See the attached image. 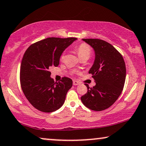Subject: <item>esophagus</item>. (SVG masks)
Wrapping results in <instances>:
<instances>
[{
	"instance_id": "34e87169",
	"label": "esophagus",
	"mask_w": 146,
	"mask_h": 146,
	"mask_svg": "<svg viewBox=\"0 0 146 146\" xmlns=\"http://www.w3.org/2000/svg\"><path fill=\"white\" fill-rule=\"evenodd\" d=\"M80 83L78 81H76V80H73V84L74 86H76V85H79Z\"/></svg>"
}]
</instances>
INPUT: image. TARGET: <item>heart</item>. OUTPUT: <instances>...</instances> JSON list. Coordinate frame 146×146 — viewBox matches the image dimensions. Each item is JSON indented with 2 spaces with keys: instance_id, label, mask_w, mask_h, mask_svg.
I'll list each match as a JSON object with an SVG mask.
<instances>
[{
  "instance_id": "b5f03b06",
  "label": "heart",
  "mask_w": 146,
  "mask_h": 146,
  "mask_svg": "<svg viewBox=\"0 0 146 146\" xmlns=\"http://www.w3.org/2000/svg\"><path fill=\"white\" fill-rule=\"evenodd\" d=\"M76 50L78 55L80 59L84 58H89L92 54V48L88 44L86 43H82L80 44H79L76 48ZM64 58L65 52H64L61 54L60 59L62 60L64 59Z\"/></svg>"
}]
</instances>
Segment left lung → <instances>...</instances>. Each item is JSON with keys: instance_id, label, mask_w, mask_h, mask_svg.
Segmentation results:
<instances>
[{"instance_id": "left-lung-1", "label": "left lung", "mask_w": 146, "mask_h": 146, "mask_svg": "<svg viewBox=\"0 0 146 146\" xmlns=\"http://www.w3.org/2000/svg\"><path fill=\"white\" fill-rule=\"evenodd\" d=\"M94 49V63L89 71L96 85L86 86L88 91L81 97L85 106L94 111L108 108L117 100L123 90L126 68L122 55L111 44L101 39L83 38Z\"/></svg>"}]
</instances>
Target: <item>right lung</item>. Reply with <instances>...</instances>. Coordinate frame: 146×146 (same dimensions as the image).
I'll list each match as a JSON object with an SVG mask.
<instances>
[{"mask_svg":"<svg viewBox=\"0 0 146 146\" xmlns=\"http://www.w3.org/2000/svg\"><path fill=\"white\" fill-rule=\"evenodd\" d=\"M76 38L51 37L33 43L24 54L20 70L21 88L31 104L42 112H52L63 105L72 80L62 77L58 82L50 70L59 64L62 53Z\"/></svg>","mask_w":146,"mask_h":146,"instance_id":"add662e5","label":"right lung"}]
</instances>
